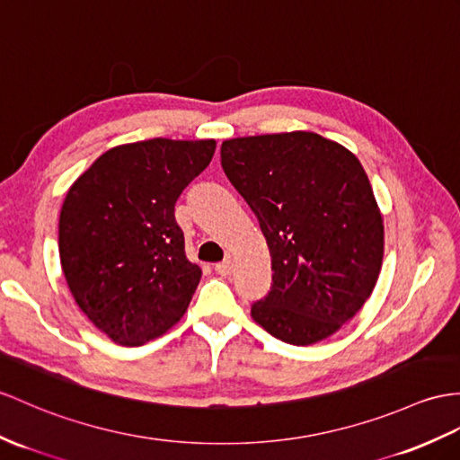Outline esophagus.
Here are the masks:
<instances>
[{
    "instance_id": "1",
    "label": "esophagus",
    "mask_w": 460,
    "mask_h": 460,
    "mask_svg": "<svg viewBox=\"0 0 460 460\" xmlns=\"http://www.w3.org/2000/svg\"><path fill=\"white\" fill-rule=\"evenodd\" d=\"M215 271H217L218 275H222V277L230 275V273L234 271V263H232V260H224V261L217 263V265H215Z\"/></svg>"
}]
</instances>
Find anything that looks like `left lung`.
<instances>
[{
	"label": "left lung",
	"instance_id": "8db88e82",
	"mask_svg": "<svg viewBox=\"0 0 460 460\" xmlns=\"http://www.w3.org/2000/svg\"><path fill=\"white\" fill-rule=\"evenodd\" d=\"M220 164L271 255L273 285L252 318L290 345L330 338L361 310L383 267L385 222L361 162L295 130L224 140Z\"/></svg>",
	"mask_w": 460,
	"mask_h": 460
}]
</instances>
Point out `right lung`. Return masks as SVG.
I'll return each mask as SVG.
<instances>
[{
	"mask_svg": "<svg viewBox=\"0 0 460 460\" xmlns=\"http://www.w3.org/2000/svg\"><path fill=\"white\" fill-rule=\"evenodd\" d=\"M217 140L152 138L101 154L66 193L62 271L77 306L111 341L140 347L183 318L200 281L175 200Z\"/></svg>",
	"mask_w": 460,
	"mask_h": 460,
	"instance_id": "right-lung-1",
	"label": "right lung"
}]
</instances>
